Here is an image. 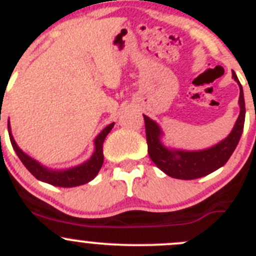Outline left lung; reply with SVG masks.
<instances>
[{
	"mask_svg": "<svg viewBox=\"0 0 256 256\" xmlns=\"http://www.w3.org/2000/svg\"><path fill=\"white\" fill-rule=\"evenodd\" d=\"M232 78L240 88V96H238L240 114L237 117L236 124L228 136L210 148L202 149V150H181V149L168 148L162 142L163 131L160 126L148 116L142 114L145 121L149 156L160 171L174 178L195 180L217 171L218 168L223 167L227 163L242 135L246 112L242 86L237 79L236 74L232 72Z\"/></svg>",
	"mask_w": 256,
	"mask_h": 256,
	"instance_id": "8db88e82",
	"label": "left lung"
}]
</instances>
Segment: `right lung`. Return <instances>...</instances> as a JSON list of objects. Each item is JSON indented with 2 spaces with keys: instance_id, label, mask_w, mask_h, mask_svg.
Segmentation results:
<instances>
[{
  "instance_id": "add662e5",
  "label": "right lung",
  "mask_w": 256,
  "mask_h": 256,
  "mask_svg": "<svg viewBox=\"0 0 256 256\" xmlns=\"http://www.w3.org/2000/svg\"><path fill=\"white\" fill-rule=\"evenodd\" d=\"M114 126V122L110 124L98 134V136L94 139V152L88 160H85L84 163H80L78 166H74V167L65 168V170H54V168H48L40 164L38 160L28 156L18 146L12 134H11L10 120L8 122L11 145H12L14 150L16 152L22 164L26 167L28 171L39 181L47 182L50 185L58 186V188H75V186L84 185V184H88L89 181H92L98 174L103 164V142Z\"/></svg>"
}]
</instances>
